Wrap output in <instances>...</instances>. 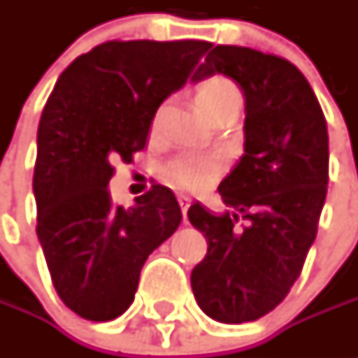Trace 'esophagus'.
<instances>
[{
	"mask_svg": "<svg viewBox=\"0 0 358 358\" xmlns=\"http://www.w3.org/2000/svg\"><path fill=\"white\" fill-rule=\"evenodd\" d=\"M177 201H179V205H181V211H183V221H185L187 209H189V205H191V197H187V195H179V197H177Z\"/></svg>",
	"mask_w": 358,
	"mask_h": 358,
	"instance_id": "esophagus-1",
	"label": "esophagus"
}]
</instances>
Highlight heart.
<instances>
[{
  "mask_svg": "<svg viewBox=\"0 0 358 358\" xmlns=\"http://www.w3.org/2000/svg\"><path fill=\"white\" fill-rule=\"evenodd\" d=\"M195 97L201 111L207 117H213L217 113L231 109L237 111L241 101L239 87L229 77L223 76H213L199 83ZM221 167H223L221 159L215 155L183 153L165 165V177L183 191H199L209 183H213L221 173Z\"/></svg>",
  "mask_w": 358,
  "mask_h": 358,
  "instance_id": "obj_1",
  "label": "heart"
}]
</instances>
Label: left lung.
<instances>
[{"mask_svg":"<svg viewBox=\"0 0 358 358\" xmlns=\"http://www.w3.org/2000/svg\"><path fill=\"white\" fill-rule=\"evenodd\" d=\"M213 73L243 90L245 155L219 185L227 213L189 207L209 245L191 287L211 319L239 324L275 309L303 271L327 197L329 133L309 81L285 57L217 45L193 79Z\"/></svg>","mask_w":358,"mask_h":358,"instance_id":"8db88e82","label":"left lung"}]
</instances>
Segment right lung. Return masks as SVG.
<instances>
[{
    "label": "right lung",
    "instance_id": "add662e5",
    "mask_svg": "<svg viewBox=\"0 0 358 358\" xmlns=\"http://www.w3.org/2000/svg\"><path fill=\"white\" fill-rule=\"evenodd\" d=\"M209 41H105L79 55L37 129V237L65 307L87 321L129 309L147 257L177 231L173 191L153 185L129 209L109 195L113 161L143 151L151 121L185 85Z\"/></svg>",
    "mask_w": 358,
    "mask_h": 358
}]
</instances>
